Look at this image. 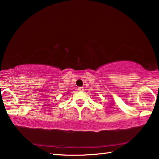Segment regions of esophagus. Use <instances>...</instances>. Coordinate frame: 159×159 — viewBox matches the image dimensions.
I'll use <instances>...</instances> for the list:
<instances>
[{
  "label": "esophagus",
  "instance_id": "1",
  "mask_svg": "<svg viewBox=\"0 0 159 159\" xmlns=\"http://www.w3.org/2000/svg\"><path fill=\"white\" fill-rule=\"evenodd\" d=\"M78 90H79V91H83V90H84V88H83V87H79V88H78Z\"/></svg>",
  "mask_w": 159,
  "mask_h": 159
}]
</instances>
